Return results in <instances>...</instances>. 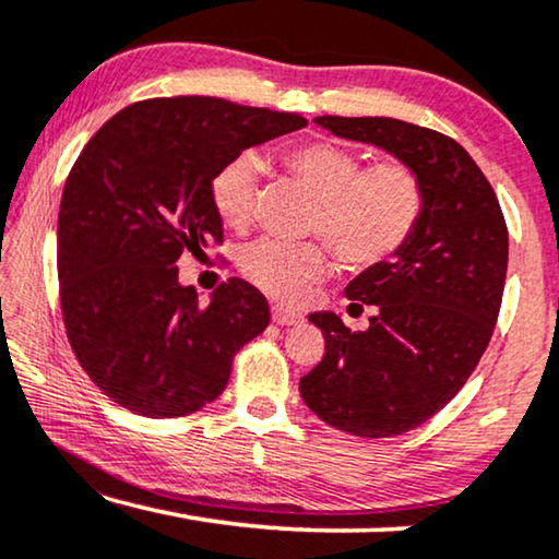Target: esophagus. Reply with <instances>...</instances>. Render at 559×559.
<instances>
[{
    "label": "esophagus",
    "instance_id": "esophagus-1",
    "mask_svg": "<svg viewBox=\"0 0 559 559\" xmlns=\"http://www.w3.org/2000/svg\"><path fill=\"white\" fill-rule=\"evenodd\" d=\"M272 320L277 325H297V323H302V316H300V312H295V310L282 308V305H274Z\"/></svg>",
    "mask_w": 559,
    "mask_h": 559
}]
</instances>
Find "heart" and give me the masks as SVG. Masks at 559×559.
<instances>
[{
    "label": "heart",
    "instance_id": "b5f03b06",
    "mask_svg": "<svg viewBox=\"0 0 559 559\" xmlns=\"http://www.w3.org/2000/svg\"><path fill=\"white\" fill-rule=\"evenodd\" d=\"M282 165L316 195L310 234L331 242L348 270H371L389 262L423 224L427 203L423 178L402 159L364 165L361 152L338 142L305 140L282 152ZM257 186V159L251 155L228 159L213 175V211L234 231H243L254 216ZM326 245L259 239L241 251L239 266L262 293L300 302L331 272L333 254Z\"/></svg>",
    "mask_w": 559,
    "mask_h": 559
}]
</instances>
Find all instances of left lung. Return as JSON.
Instances as JSON below:
<instances>
[{
	"label": "left lung",
	"mask_w": 559,
	"mask_h": 559,
	"mask_svg": "<svg viewBox=\"0 0 559 559\" xmlns=\"http://www.w3.org/2000/svg\"><path fill=\"white\" fill-rule=\"evenodd\" d=\"M316 124L389 150L425 186L412 241L346 289L350 308H377L371 325L354 333L333 312H312L325 354L300 379L305 404L323 423L392 438L445 407L478 366L501 310L509 228L491 182L453 136L389 117H318Z\"/></svg>",
	"instance_id": "1"
}]
</instances>
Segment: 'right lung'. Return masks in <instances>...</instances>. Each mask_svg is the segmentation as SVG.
Masks as SVG:
<instances>
[{
    "label": "right lung",
    "mask_w": 559,
    "mask_h": 559,
    "mask_svg": "<svg viewBox=\"0 0 559 559\" xmlns=\"http://www.w3.org/2000/svg\"><path fill=\"white\" fill-rule=\"evenodd\" d=\"M305 124L226 98H144L81 150L58 216L60 310L81 369L109 400L165 419L224 392L234 356L270 325V305L239 277L201 305L175 264L224 241L211 203L218 167Z\"/></svg>",
    "instance_id": "1"
}]
</instances>
